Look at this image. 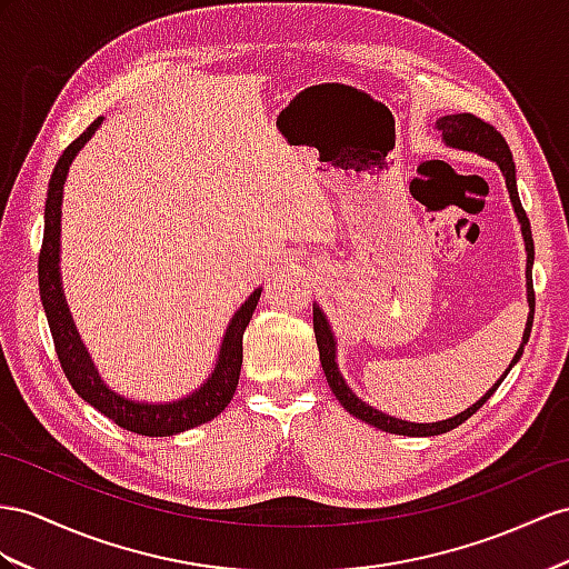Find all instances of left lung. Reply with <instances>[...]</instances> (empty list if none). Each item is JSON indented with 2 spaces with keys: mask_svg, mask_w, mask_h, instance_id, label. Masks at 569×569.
<instances>
[{
  "mask_svg": "<svg viewBox=\"0 0 569 569\" xmlns=\"http://www.w3.org/2000/svg\"><path fill=\"white\" fill-rule=\"evenodd\" d=\"M435 129L440 132L445 146L449 149H457V151H466V153H476V156H483L488 160H492L495 166L500 168L505 184H507V192H509V201H512V209L517 213V221L521 226V238H523V250H527V302H529V317H527V327H523L521 333V343L517 348V353L509 362V368L505 370V375L500 377L498 382H495L483 397H480L476 403H471L469 409L451 416L447 420H437V423H411V420H401L395 416H387L382 411L372 409L370 403H366L362 399L356 397V391L346 385L343 375L339 370V362H337V337H333L331 325L327 315L322 312V308L315 302L312 305V319H315V337H317V348H319V360H322V370L327 375V382L333 391V397L339 399V403L348 413H353L356 418L366 420L368 426L372 428H380L385 432H395V435H409V437H430V435H442L455 430L457 426H461L463 420H469L480 406H483L492 395L495 389L502 385V380L507 377V372L512 370L521 353H523V346H527L529 337H531V325H533V281H531V269H533V238H531V223L527 218V211L521 209V201H519V192H517V168H515V160H512V151H509V146L505 141V137L498 132V129L490 127L488 122L473 118L471 112H457V114H445L435 122Z\"/></svg>",
  "mask_w": 569,
  "mask_h": 569,
  "instance_id": "obj_1",
  "label": "left lung"
}]
</instances>
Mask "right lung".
<instances>
[{"mask_svg":"<svg viewBox=\"0 0 569 569\" xmlns=\"http://www.w3.org/2000/svg\"><path fill=\"white\" fill-rule=\"evenodd\" d=\"M100 124H103V118H98L77 141H71L52 170L46 201V232H42V250L38 259V286L42 310L48 315L54 351L62 362L67 380L77 389V395L83 401H89L93 409L114 420V423L124 430H132L146 437H170L184 430H192L201 423H209V420H213L226 409L232 395H236L242 368V333L247 325H250L252 312L261 296V288H254L250 298H247L238 308V312L230 317L221 348H218L213 370L209 372L207 380L197 389L189 391L187 397L172 401H137L106 385L89 353V348L81 341L74 317H71L62 288L60 267L64 182L74 158L79 156L83 146L91 141Z\"/></svg>","mask_w":569,"mask_h":569,"instance_id":"right-lung-1","label":"right lung"}]
</instances>
